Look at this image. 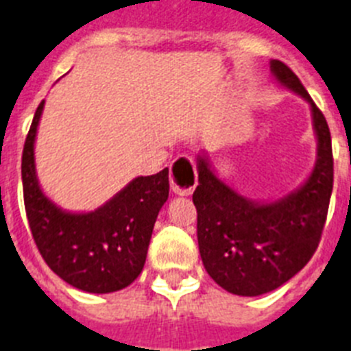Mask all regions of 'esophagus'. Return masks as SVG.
<instances>
[{
    "label": "esophagus",
    "mask_w": 351,
    "mask_h": 351,
    "mask_svg": "<svg viewBox=\"0 0 351 351\" xmlns=\"http://www.w3.org/2000/svg\"><path fill=\"white\" fill-rule=\"evenodd\" d=\"M171 189L178 196H189L197 185V173L193 158L187 155H180L171 166Z\"/></svg>",
    "instance_id": "34e87169"
}]
</instances>
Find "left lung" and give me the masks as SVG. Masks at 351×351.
<instances>
[{"label": "left lung", "mask_w": 351, "mask_h": 351, "mask_svg": "<svg viewBox=\"0 0 351 351\" xmlns=\"http://www.w3.org/2000/svg\"><path fill=\"white\" fill-rule=\"evenodd\" d=\"M270 72L311 108L316 160L304 184L279 199H249L215 175L205 152L196 158L199 185L193 201L201 260L213 281L240 297L274 291L306 267L318 247L334 182L327 120L285 63L270 60Z\"/></svg>", "instance_id": "obj_1"}]
</instances>
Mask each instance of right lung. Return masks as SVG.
<instances>
[{
	"mask_svg": "<svg viewBox=\"0 0 351 351\" xmlns=\"http://www.w3.org/2000/svg\"><path fill=\"white\" fill-rule=\"evenodd\" d=\"M45 100L36 108L23 150V191L29 230L49 268L88 293H112L136 281L155 221L169 196V171L130 180L102 206L70 212L42 191L35 139Z\"/></svg>",
	"mask_w": 351,
	"mask_h": 351,
	"instance_id": "1",
	"label": "right lung"
}]
</instances>
